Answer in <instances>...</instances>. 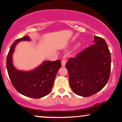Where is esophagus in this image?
<instances>
[{
    "mask_svg": "<svg viewBox=\"0 0 122 122\" xmlns=\"http://www.w3.org/2000/svg\"><path fill=\"white\" fill-rule=\"evenodd\" d=\"M66 63V60L65 59H63L62 61H61V65H62V66H64L65 65Z\"/></svg>",
    "mask_w": 122,
    "mask_h": 122,
    "instance_id": "34e87169",
    "label": "esophagus"
}]
</instances>
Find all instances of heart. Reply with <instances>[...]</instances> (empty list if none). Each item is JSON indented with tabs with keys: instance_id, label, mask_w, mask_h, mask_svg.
<instances>
[{
	"instance_id": "heart-1",
	"label": "heart",
	"mask_w": 122,
	"mask_h": 122,
	"mask_svg": "<svg viewBox=\"0 0 122 122\" xmlns=\"http://www.w3.org/2000/svg\"><path fill=\"white\" fill-rule=\"evenodd\" d=\"M80 44L79 43H77V45H76V47H79V46H80Z\"/></svg>"
}]
</instances>
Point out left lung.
<instances>
[{"instance_id":"left-lung-1","label":"left lung","mask_w":122,"mask_h":122,"mask_svg":"<svg viewBox=\"0 0 122 122\" xmlns=\"http://www.w3.org/2000/svg\"><path fill=\"white\" fill-rule=\"evenodd\" d=\"M95 43L71 58L65 66L69 85L76 94L89 97L102 90L110 79L111 57L107 43L94 36Z\"/></svg>"}]
</instances>
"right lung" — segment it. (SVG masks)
I'll return each mask as SVG.
<instances>
[{
	"mask_svg": "<svg viewBox=\"0 0 122 122\" xmlns=\"http://www.w3.org/2000/svg\"><path fill=\"white\" fill-rule=\"evenodd\" d=\"M22 41H30L28 36L18 39L12 43L6 60V66L12 84L18 92L28 97L39 99L46 96L52 89L54 79L61 68V60L45 61L31 71H19L12 64V54L15 47Z\"/></svg>",
	"mask_w": 122,
	"mask_h": 122,
	"instance_id": "add662e5",
	"label": "right lung"
}]
</instances>
